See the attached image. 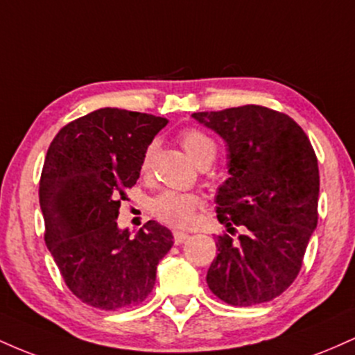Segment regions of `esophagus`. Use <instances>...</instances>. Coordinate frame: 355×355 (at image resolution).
Here are the masks:
<instances>
[{"label": "esophagus", "mask_w": 355, "mask_h": 355, "mask_svg": "<svg viewBox=\"0 0 355 355\" xmlns=\"http://www.w3.org/2000/svg\"><path fill=\"white\" fill-rule=\"evenodd\" d=\"M189 237H190V235L187 234V232H182V230H175L173 232V240H175V243H177V245H180V243L185 242V240Z\"/></svg>", "instance_id": "34e87169"}]
</instances>
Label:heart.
Masks as SVG:
<instances>
[{
	"mask_svg": "<svg viewBox=\"0 0 355 355\" xmlns=\"http://www.w3.org/2000/svg\"><path fill=\"white\" fill-rule=\"evenodd\" d=\"M180 144L189 157L198 166L211 165L217 155V145L207 133L197 128H187L180 133ZM155 145H148L141 160V172H146L152 164ZM202 205L200 197L180 191H165L153 203V211L162 222L172 227H189L195 218V211Z\"/></svg>",
	"mask_w": 355,
	"mask_h": 355,
	"instance_id": "1",
	"label": "heart"
}]
</instances>
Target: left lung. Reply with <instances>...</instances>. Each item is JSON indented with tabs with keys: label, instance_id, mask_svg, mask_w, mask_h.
Wrapping results in <instances>:
<instances>
[{
	"label": "left lung",
	"instance_id": "8db88e82",
	"mask_svg": "<svg viewBox=\"0 0 355 355\" xmlns=\"http://www.w3.org/2000/svg\"><path fill=\"white\" fill-rule=\"evenodd\" d=\"M191 118L227 144L230 177L217 190V217L229 232L245 230L237 242L217 237L207 284L235 307L270 302L295 280L317 227L319 166L311 141L291 116L259 105Z\"/></svg>",
	"mask_w": 355,
	"mask_h": 355
}]
</instances>
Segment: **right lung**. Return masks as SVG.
Returning a JSON list of instances; mask_svg holds the SVG:
<instances>
[{
	"mask_svg": "<svg viewBox=\"0 0 355 355\" xmlns=\"http://www.w3.org/2000/svg\"><path fill=\"white\" fill-rule=\"evenodd\" d=\"M166 123L100 108L63 126L48 148L40 180L44 242L68 288L92 307L118 311L144 302L173 245L172 232L155 220L133 239L116 223L146 146Z\"/></svg>",
	"mask_w": 355,
	"mask_h": 355,
	"instance_id": "right-lung-1",
	"label": "right lung"
}]
</instances>
